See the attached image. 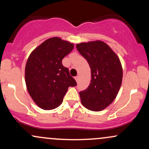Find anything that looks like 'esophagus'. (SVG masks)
<instances>
[{"label":"esophagus","mask_w":149,"mask_h":149,"mask_svg":"<svg viewBox=\"0 0 149 149\" xmlns=\"http://www.w3.org/2000/svg\"><path fill=\"white\" fill-rule=\"evenodd\" d=\"M75 80H76L77 83H78V80H79V76H77L75 77Z\"/></svg>","instance_id":"obj_1"}]
</instances>
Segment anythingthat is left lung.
<instances>
[{
  "label": "left lung",
  "mask_w": 149,
  "mask_h": 149,
  "mask_svg": "<svg viewBox=\"0 0 149 149\" xmlns=\"http://www.w3.org/2000/svg\"><path fill=\"white\" fill-rule=\"evenodd\" d=\"M76 48L91 69L90 85L79 92L81 103L89 110L100 111L113 102L120 88V61L113 49L101 40L76 44Z\"/></svg>",
  "instance_id": "left-lung-1"
}]
</instances>
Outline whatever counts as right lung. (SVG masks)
<instances>
[{"label":"right lung","instance_id":"right-lung-1","mask_svg":"<svg viewBox=\"0 0 149 149\" xmlns=\"http://www.w3.org/2000/svg\"><path fill=\"white\" fill-rule=\"evenodd\" d=\"M74 45L59 37L47 39L31 53L25 67L27 90L38 107L51 110L62 103L69 87L76 82L61 61Z\"/></svg>","mask_w":149,"mask_h":149}]
</instances>
